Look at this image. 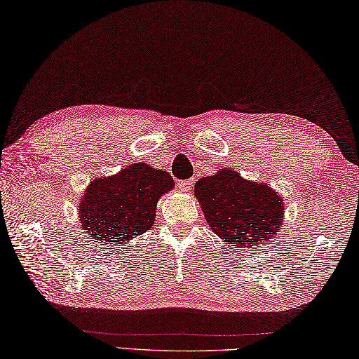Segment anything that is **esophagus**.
<instances>
[{
	"mask_svg": "<svg viewBox=\"0 0 359 359\" xmlns=\"http://www.w3.org/2000/svg\"><path fill=\"white\" fill-rule=\"evenodd\" d=\"M194 186V181L192 180H186V181H178V187L182 192H190Z\"/></svg>",
	"mask_w": 359,
	"mask_h": 359,
	"instance_id": "1",
	"label": "esophagus"
}]
</instances>
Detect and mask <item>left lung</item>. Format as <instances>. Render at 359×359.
I'll use <instances>...</instances> for the list:
<instances>
[{
  "label": "left lung",
  "mask_w": 359,
  "mask_h": 359,
  "mask_svg": "<svg viewBox=\"0 0 359 359\" xmlns=\"http://www.w3.org/2000/svg\"><path fill=\"white\" fill-rule=\"evenodd\" d=\"M194 192L209 228L231 251L268 245L283 226L282 196L268 182L250 181L233 169L200 178Z\"/></svg>",
  "instance_id": "8db88e82"
}]
</instances>
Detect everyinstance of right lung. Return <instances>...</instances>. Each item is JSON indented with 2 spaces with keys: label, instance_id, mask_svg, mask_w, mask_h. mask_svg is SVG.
<instances>
[{
  "label": "right lung",
  "instance_id": "right-lung-1",
  "mask_svg": "<svg viewBox=\"0 0 359 359\" xmlns=\"http://www.w3.org/2000/svg\"><path fill=\"white\" fill-rule=\"evenodd\" d=\"M173 187L165 170L133 163L86 186L77 206L79 223L91 241L123 246L151 228L159 198Z\"/></svg>",
  "mask_w": 359,
  "mask_h": 359
}]
</instances>
